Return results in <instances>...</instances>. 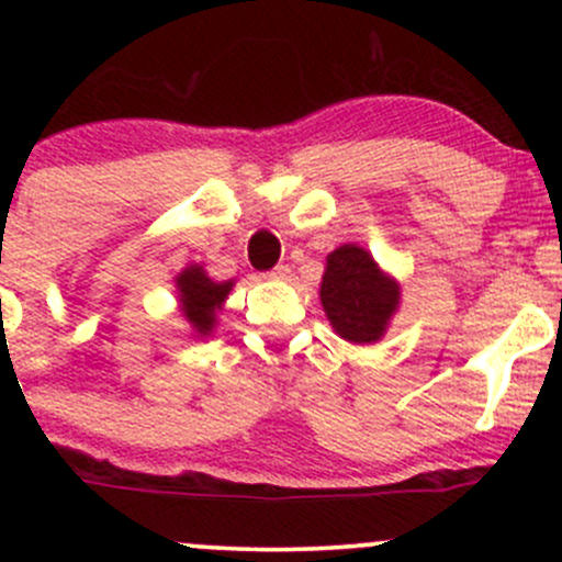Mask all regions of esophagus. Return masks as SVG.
Segmentation results:
<instances>
[{
    "label": "esophagus",
    "instance_id": "esophagus-1",
    "mask_svg": "<svg viewBox=\"0 0 562 562\" xmlns=\"http://www.w3.org/2000/svg\"><path fill=\"white\" fill-rule=\"evenodd\" d=\"M288 274H290V269L282 267V263H280V267H274L272 272H269V277H272V280H288Z\"/></svg>",
    "mask_w": 562,
    "mask_h": 562
}]
</instances>
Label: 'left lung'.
<instances>
[{
    "label": "left lung",
    "instance_id": "8db88e82",
    "mask_svg": "<svg viewBox=\"0 0 562 562\" xmlns=\"http://www.w3.org/2000/svg\"><path fill=\"white\" fill-rule=\"evenodd\" d=\"M402 288L359 245L348 243L327 256L319 301L333 330L348 344H375L398 308Z\"/></svg>",
    "mask_w": 562,
    "mask_h": 562
}]
</instances>
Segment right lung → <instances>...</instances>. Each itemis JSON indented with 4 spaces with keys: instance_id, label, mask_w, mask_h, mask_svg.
<instances>
[{
    "instance_id": "obj_1",
    "label": "right lung",
    "mask_w": 562,
    "mask_h": 562,
    "mask_svg": "<svg viewBox=\"0 0 562 562\" xmlns=\"http://www.w3.org/2000/svg\"><path fill=\"white\" fill-rule=\"evenodd\" d=\"M232 285H235L232 280L214 282L198 263H190V267L177 277L179 306H182L184 319L190 322V327L200 335V338L214 333L216 312L224 306V301H227Z\"/></svg>"
}]
</instances>
